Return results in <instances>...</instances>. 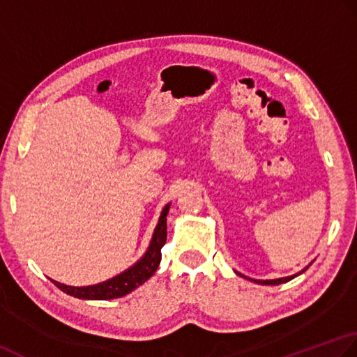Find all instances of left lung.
Instances as JSON below:
<instances>
[{
	"mask_svg": "<svg viewBox=\"0 0 357 357\" xmlns=\"http://www.w3.org/2000/svg\"><path fill=\"white\" fill-rule=\"evenodd\" d=\"M311 265V264H310ZM308 265V266H310ZM308 266H305L302 271H299V273H296V274H293V275H288V278H279V279H270V280H259V279H250V278H246V275H243V274H240V273H237L238 275H242V278H245V279H248V280H251V282H256V283H260V285H280V283H285V282H289V280H293L294 278H297V275H301L302 273H305L308 270Z\"/></svg>",
	"mask_w": 357,
	"mask_h": 357,
	"instance_id": "left-lung-1",
	"label": "left lung"
}]
</instances>
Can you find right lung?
<instances>
[{
	"label": "right lung",
	"mask_w": 357,
	"mask_h": 357,
	"mask_svg": "<svg viewBox=\"0 0 357 357\" xmlns=\"http://www.w3.org/2000/svg\"><path fill=\"white\" fill-rule=\"evenodd\" d=\"M169 206L171 203L165 205L162 209V214L158 217V223L154 229V234H152L148 250L128 270L117 274L112 279L89 287H69L56 280H50L63 293L83 301H109L129 294L130 291H134L135 288L143 285L144 282L149 280L157 271L160 260H162V248L166 243V215L169 213Z\"/></svg>",
	"instance_id": "add662e5"
}]
</instances>
